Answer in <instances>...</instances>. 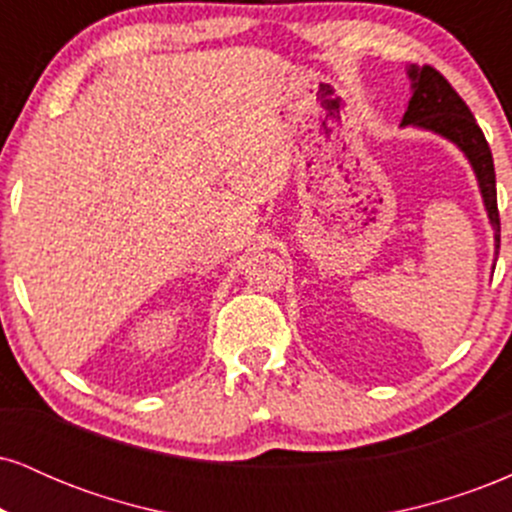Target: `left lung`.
I'll use <instances>...</instances> for the list:
<instances>
[{"label":"left lung","mask_w":512,"mask_h":512,"mask_svg":"<svg viewBox=\"0 0 512 512\" xmlns=\"http://www.w3.org/2000/svg\"><path fill=\"white\" fill-rule=\"evenodd\" d=\"M414 81V96H411L402 125H416L443 134L445 139L455 142L464 151L477 173L481 195H484L486 211L496 228V250L501 248V216H498L496 202V170H493V156L486 142L484 132L474 120L472 110L462 101L460 93L450 86L438 69L424 64L421 69H409Z\"/></svg>","instance_id":"8db88e82"}]
</instances>
